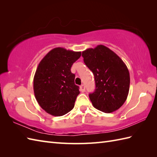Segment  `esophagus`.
I'll use <instances>...</instances> for the list:
<instances>
[{
  "mask_svg": "<svg viewBox=\"0 0 157 157\" xmlns=\"http://www.w3.org/2000/svg\"><path fill=\"white\" fill-rule=\"evenodd\" d=\"M79 89H80V91H81L82 92H84L85 90H86L84 85H82V86H80V88H79Z\"/></svg>",
  "mask_w": 157,
  "mask_h": 157,
  "instance_id": "1",
  "label": "esophagus"
}]
</instances>
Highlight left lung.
I'll list each match as a JSON object with an SVG mask.
<instances>
[{
    "instance_id": "obj_1",
    "label": "left lung",
    "mask_w": 157,
    "mask_h": 157,
    "mask_svg": "<svg viewBox=\"0 0 157 157\" xmlns=\"http://www.w3.org/2000/svg\"><path fill=\"white\" fill-rule=\"evenodd\" d=\"M82 56L94 75L95 91L89 94L92 105L106 113L117 111L124 104L129 90V73L125 63L102 44L86 49Z\"/></svg>"
}]
</instances>
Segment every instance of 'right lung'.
Here are the masks:
<instances>
[{
  "label": "right lung",
  "mask_w": 157,
  "mask_h": 157,
  "mask_svg": "<svg viewBox=\"0 0 157 157\" xmlns=\"http://www.w3.org/2000/svg\"><path fill=\"white\" fill-rule=\"evenodd\" d=\"M80 56L81 52L57 47L40 62L34 78V92L39 105L48 114L62 116L74 107L79 90L71 68Z\"/></svg>",
  "instance_id": "obj_1"
}]
</instances>
